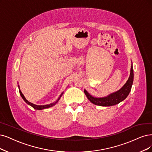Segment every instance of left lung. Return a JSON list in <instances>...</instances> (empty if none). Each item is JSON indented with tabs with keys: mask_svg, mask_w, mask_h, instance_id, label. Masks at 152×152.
<instances>
[{
	"mask_svg": "<svg viewBox=\"0 0 152 152\" xmlns=\"http://www.w3.org/2000/svg\"><path fill=\"white\" fill-rule=\"evenodd\" d=\"M133 66H132L130 77H129L128 81L125 83V85L123 86L119 91L110 94L107 97L100 98L93 97L86 90H85V93L88 99L94 104L103 106H113L116 104H118L128 96V95L131 91L132 86L133 85Z\"/></svg>",
	"mask_w": 152,
	"mask_h": 152,
	"instance_id": "obj_1",
	"label": "left lung"
}]
</instances>
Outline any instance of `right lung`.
Returning <instances> with one entry per match:
<instances>
[{
	"instance_id": "obj_1",
	"label": "right lung",
	"mask_w": 152,
	"mask_h": 152,
	"mask_svg": "<svg viewBox=\"0 0 152 152\" xmlns=\"http://www.w3.org/2000/svg\"><path fill=\"white\" fill-rule=\"evenodd\" d=\"M19 93H20V94L21 97L22 98V99H23L24 100V102H25L27 104L31 105L33 108H34V109H36V110H43V109H45V108H50V107H51V106H54L55 104L57 103V102H58V100L60 99V98L61 97V96H62V95H63V93H61V94L59 96V97L58 101H57V102H55V103H50V104H46V105H36V104H33V103H31V102H28V101L25 98V97H24V96L23 95V94L22 93L21 91L20 90V89H19Z\"/></svg>"
}]
</instances>
